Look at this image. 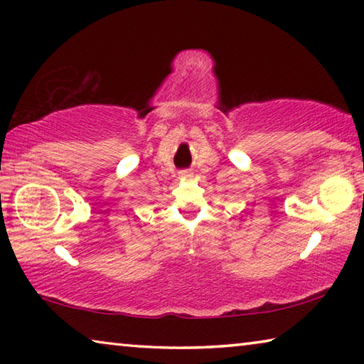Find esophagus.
<instances>
[{
    "label": "esophagus",
    "instance_id": "esophagus-1",
    "mask_svg": "<svg viewBox=\"0 0 364 364\" xmlns=\"http://www.w3.org/2000/svg\"><path fill=\"white\" fill-rule=\"evenodd\" d=\"M191 176H193V175H191V171H186V170L180 171V178H181V180H189Z\"/></svg>",
    "mask_w": 364,
    "mask_h": 364
}]
</instances>
